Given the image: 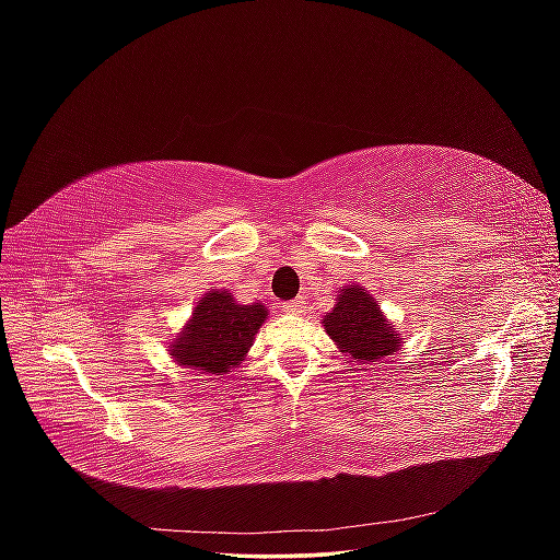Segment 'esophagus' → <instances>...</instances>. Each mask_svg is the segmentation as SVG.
<instances>
[{"label": "esophagus", "mask_w": 560, "mask_h": 560, "mask_svg": "<svg viewBox=\"0 0 560 560\" xmlns=\"http://www.w3.org/2000/svg\"><path fill=\"white\" fill-rule=\"evenodd\" d=\"M282 311L290 313V315H303V313H306V301H303V299H294V301H290V303H284Z\"/></svg>", "instance_id": "obj_1"}]
</instances>
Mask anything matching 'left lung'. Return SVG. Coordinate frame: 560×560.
<instances>
[{"label":"left lung","mask_w":560,"mask_h":560,"mask_svg":"<svg viewBox=\"0 0 560 560\" xmlns=\"http://www.w3.org/2000/svg\"><path fill=\"white\" fill-rule=\"evenodd\" d=\"M338 350L358 362H378L397 352L401 338L387 325L376 299L364 287L350 284L336 296V306L322 319Z\"/></svg>","instance_id":"1"}]
</instances>
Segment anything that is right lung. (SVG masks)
<instances>
[{
  "mask_svg": "<svg viewBox=\"0 0 560 560\" xmlns=\"http://www.w3.org/2000/svg\"><path fill=\"white\" fill-rule=\"evenodd\" d=\"M266 315L261 303L243 306L229 292H208L171 343L173 360L179 366L222 376L245 360Z\"/></svg>",
  "mask_w": 560,
  "mask_h": 560,
  "instance_id": "right-lung-1",
  "label": "right lung"
}]
</instances>
